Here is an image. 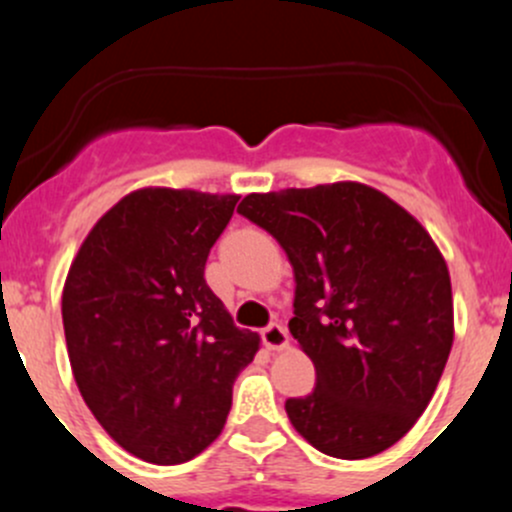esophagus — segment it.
Listing matches in <instances>:
<instances>
[{
    "instance_id": "obj_1",
    "label": "esophagus",
    "mask_w": 512,
    "mask_h": 512,
    "mask_svg": "<svg viewBox=\"0 0 512 512\" xmlns=\"http://www.w3.org/2000/svg\"><path fill=\"white\" fill-rule=\"evenodd\" d=\"M262 344H265L270 352H282L289 347V334L282 324H270V327L262 329Z\"/></svg>"
}]
</instances>
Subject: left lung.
Instances as JSON below:
<instances>
[{
  "mask_svg": "<svg viewBox=\"0 0 512 512\" xmlns=\"http://www.w3.org/2000/svg\"><path fill=\"white\" fill-rule=\"evenodd\" d=\"M294 270L289 332L317 386L285 409L304 441L359 461L394 446L426 411L453 347L446 260L409 210L354 180L250 193Z\"/></svg>",
  "mask_w": 512,
  "mask_h": 512,
  "instance_id": "left-lung-1",
  "label": "left lung"
}]
</instances>
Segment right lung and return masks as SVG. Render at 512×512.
I'll return each instance as SVG.
<instances>
[{
    "mask_svg": "<svg viewBox=\"0 0 512 512\" xmlns=\"http://www.w3.org/2000/svg\"><path fill=\"white\" fill-rule=\"evenodd\" d=\"M237 200L133 190L91 227L66 275L61 317L76 386L103 431L141 461L175 466L203 453L260 349L205 282Z\"/></svg>",
    "mask_w": 512,
    "mask_h": 512,
    "instance_id": "right-lung-1",
    "label": "right lung"
}]
</instances>
